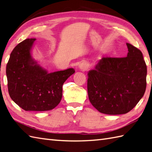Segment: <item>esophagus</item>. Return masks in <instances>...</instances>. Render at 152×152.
Segmentation results:
<instances>
[{"mask_svg":"<svg viewBox=\"0 0 152 152\" xmlns=\"http://www.w3.org/2000/svg\"><path fill=\"white\" fill-rule=\"evenodd\" d=\"M88 65L86 62H82L79 66V68L83 71L86 70L88 69Z\"/></svg>","mask_w":152,"mask_h":152,"instance_id":"34e87169","label":"esophagus"}]
</instances>
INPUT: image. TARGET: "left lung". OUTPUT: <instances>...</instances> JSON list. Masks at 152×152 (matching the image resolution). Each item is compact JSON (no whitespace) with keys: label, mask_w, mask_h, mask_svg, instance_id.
I'll use <instances>...</instances> for the list:
<instances>
[{"label":"left lung","mask_w":152,"mask_h":152,"mask_svg":"<svg viewBox=\"0 0 152 152\" xmlns=\"http://www.w3.org/2000/svg\"><path fill=\"white\" fill-rule=\"evenodd\" d=\"M126 45V57H103L88 73L89 100L102 113H127L146 91L147 67L142 53L130 43Z\"/></svg>","instance_id":"left-lung-1"}]
</instances>
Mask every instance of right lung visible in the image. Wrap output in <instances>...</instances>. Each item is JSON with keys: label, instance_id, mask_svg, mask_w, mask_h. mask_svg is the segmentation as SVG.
<instances>
[{"label": "right lung", "instance_id": "add662e5", "mask_svg": "<svg viewBox=\"0 0 152 152\" xmlns=\"http://www.w3.org/2000/svg\"><path fill=\"white\" fill-rule=\"evenodd\" d=\"M36 38L19 43L6 66L8 88L12 99L26 111L52 110L60 102L63 84L75 73L73 68L48 73L32 58Z\"/></svg>", "mask_w": 152, "mask_h": 152}]
</instances>
